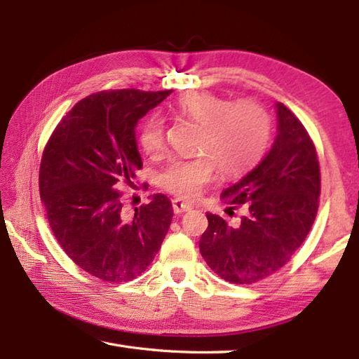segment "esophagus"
Masks as SVG:
<instances>
[{
	"mask_svg": "<svg viewBox=\"0 0 359 359\" xmlns=\"http://www.w3.org/2000/svg\"><path fill=\"white\" fill-rule=\"evenodd\" d=\"M172 210H174L175 215H182V212H187V211L191 210V205H188L180 199H174L172 201Z\"/></svg>",
	"mask_w": 359,
	"mask_h": 359,
	"instance_id": "esophagus-1",
	"label": "esophagus"
}]
</instances>
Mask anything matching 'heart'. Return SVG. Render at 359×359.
<instances>
[{"label":"heart","mask_w":359,"mask_h":359,"mask_svg":"<svg viewBox=\"0 0 359 359\" xmlns=\"http://www.w3.org/2000/svg\"><path fill=\"white\" fill-rule=\"evenodd\" d=\"M172 112L201 126L196 151L203 156L175 158L158 174L168 193L191 201L215 179L216 168L226 177L238 175L257 162L270 139V120L253 102L231 103L207 93H191L175 103ZM142 149L156 157L165 148V125L151 116L139 131Z\"/></svg>","instance_id":"obj_1"}]
</instances>
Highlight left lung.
Returning a JSON list of instances; mask_svg holds the SVG:
<instances>
[{
  "mask_svg": "<svg viewBox=\"0 0 359 359\" xmlns=\"http://www.w3.org/2000/svg\"><path fill=\"white\" fill-rule=\"evenodd\" d=\"M276 109V137L253 170L225 188L220 199L243 207L239 225L207 212L201 255L210 269L231 284H251L285 265L315 222L321 177L315 144L294 114Z\"/></svg>",
  "mask_w": 359,
  "mask_h": 359,
  "instance_id": "obj_1",
  "label": "left lung"
}]
</instances>
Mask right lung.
Masks as SVG:
<instances>
[{
  "mask_svg": "<svg viewBox=\"0 0 359 359\" xmlns=\"http://www.w3.org/2000/svg\"><path fill=\"white\" fill-rule=\"evenodd\" d=\"M171 90L120 89L83 98L46 144L40 196L49 225L80 269L108 282L131 280L156 257L172 219L165 194L134 215L121 210L118 185L143 166L135 126Z\"/></svg>",
  "mask_w": 359,
  "mask_h": 359,
  "instance_id": "add662e5",
  "label": "right lung"
}]
</instances>
